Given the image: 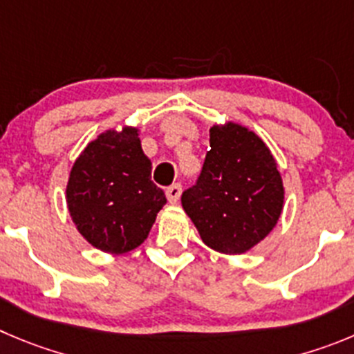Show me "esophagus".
Returning a JSON list of instances; mask_svg holds the SVG:
<instances>
[{
	"instance_id": "obj_1",
	"label": "esophagus",
	"mask_w": 354,
	"mask_h": 354,
	"mask_svg": "<svg viewBox=\"0 0 354 354\" xmlns=\"http://www.w3.org/2000/svg\"><path fill=\"white\" fill-rule=\"evenodd\" d=\"M166 196H167V201H169V203H173V204L178 203V199H180V196H181V185L174 183V185H171V187H167Z\"/></svg>"
}]
</instances>
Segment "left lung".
Segmentation results:
<instances>
[{
  "instance_id": "left-lung-1",
  "label": "left lung",
  "mask_w": 354,
  "mask_h": 354,
  "mask_svg": "<svg viewBox=\"0 0 354 354\" xmlns=\"http://www.w3.org/2000/svg\"><path fill=\"white\" fill-rule=\"evenodd\" d=\"M196 185L181 204L204 244L239 255L263 239L283 209V181L269 148L255 132L232 124L214 125Z\"/></svg>"
}]
</instances>
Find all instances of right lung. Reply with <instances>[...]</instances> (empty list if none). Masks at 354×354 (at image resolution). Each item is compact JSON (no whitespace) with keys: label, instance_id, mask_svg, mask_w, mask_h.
<instances>
[{"label":"right lung","instance_id":"obj_1","mask_svg":"<svg viewBox=\"0 0 354 354\" xmlns=\"http://www.w3.org/2000/svg\"><path fill=\"white\" fill-rule=\"evenodd\" d=\"M66 201L78 232L97 250L127 253L140 246L166 196L151 181L138 129L106 131L88 143L69 174Z\"/></svg>","mask_w":354,"mask_h":354}]
</instances>
